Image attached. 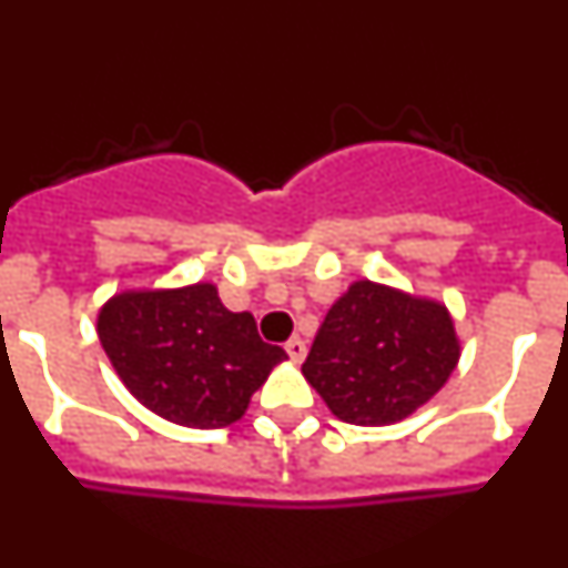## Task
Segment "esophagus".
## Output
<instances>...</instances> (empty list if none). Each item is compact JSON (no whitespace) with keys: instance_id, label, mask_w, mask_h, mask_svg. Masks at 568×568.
<instances>
[{"instance_id":"1","label":"esophagus","mask_w":568,"mask_h":568,"mask_svg":"<svg viewBox=\"0 0 568 568\" xmlns=\"http://www.w3.org/2000/svg\"><path fill=\"white\" fill-rule=\"evenodd\" d=\"M284 349H287V355L295 361V364H301L304 355H307V346H304V341L301 338H290L287 344H284Z\"/></svg>"}]
</instances>
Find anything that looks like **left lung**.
<instances>
[{
    "instance_id": "obj_1",
    "label": "left lung",
    "mask_w": 568,
    "mask_h": 568,
    "mask_svg": "<svg viewBox=\"0 0 568 568\" xmlns=\"http://www.w3.org/2000/svg\"><path fill=\"white\" fill-rule=\"evenodd\" d=\"M458 358L444 304L355 281L329 307L301 373L344 424L386 426L433 398Z\"/></svg>"
}]
</instances>
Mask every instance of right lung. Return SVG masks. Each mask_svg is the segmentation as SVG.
<instances>
[{"label": "right lung", "mask_w": 568, "mask_h": 568, "mask_svg": "<svg viewBox=\"0 0 568 568\" xmlns=\"http://www.w3.org/2000/svg\"><path fill=\"white\" fill-rule=\"evenodd\" d=\"M97 333L130 395L190 429L235 424L270 369L287 358L261 341L253 315L230 313L202 281L113 295L99 310Z\"/></svg>", "instance_id": "right-lung-1"}]
</instances>
